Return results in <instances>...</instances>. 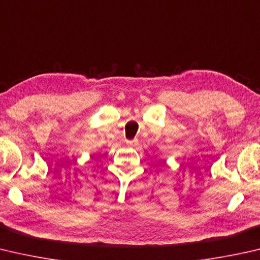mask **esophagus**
<instances>
[{"label":"esophagus","mask_w":260,"mask_h":260,"mask_svg":"<svg viewBox=\"0 0 260 260\" xmlns=\"http://www.w3.org/2000/svg\"><path fill=\"white\" fill-rule=\"evenodd\" d=\"M126 144L128 146H136L139 144V141L138 140H131V141H127Z\"/></svg>","instance_id":"esophagus-1"}]
</instances>
